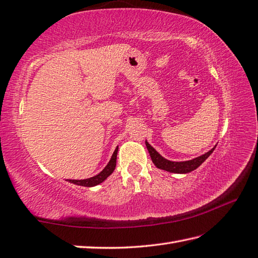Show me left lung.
Listing matches in <instances>:
<instances>
[{"mask_svg": "<svg viewBox=\"0 0 258 258\" xmlns=\"http://www.w3.org/2000/svg\"><path fill=\"white\" fill-rule=\"evenodd\" d=\"M145 145L146 148H148L151 159H152V162L154 163L156 168L168 171V172H172V173H189L191 171L199 168V166L203 164L207 159H208V156L214 152V150L216 148L215 146V148L208 151L207 153L198 156V158H195L192 160L182 161V162H174V161L164 159L163 156L153 148V146H151L149 144L148 141H145Z\"/></svg>", "mask_w": 258, "mask_h": 258, "instance_id": "8db88e82", "label": "left lung"}]
</instances>
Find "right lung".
Masks as SVG:
<instances>
[{
	"label": "right lung",
	"instance_id": "obj_1",
	"mask_svg": "<svg viewBox=\"0 0 258 258\" xmlns=\"http://www.w3.org/2000/svg\"><path fill=\"white\" fill-rule=\"evenodd\" d=\"M117 151H118V146L115 149L112 158H110L107 165H106L105 168L103 169L102 172H99L97 175H94V176H92V178L84 179V180H72V179H70V180H67V181H69L70 183H74V184H77V185H83V186H95V185L104 182V181L107 179L108 176L113 173V171L115 170L116 159H117Z\"/></svg>",
	"mask_w": 258,
	"mask_h": 258
}]
</instances>
